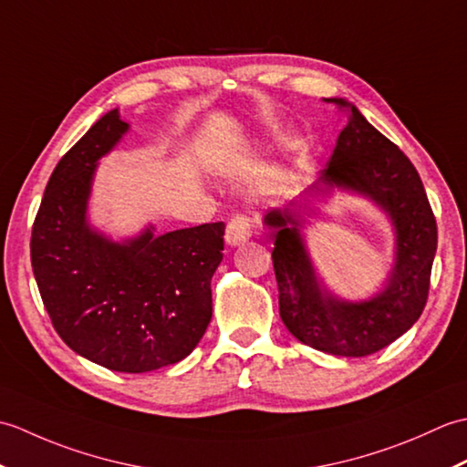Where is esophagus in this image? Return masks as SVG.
Segmentation results:
<instances>
[{
  "label": "esophagus",
  "instance_id": "34e87169",
  "mask_svg": "<svg viewBox=\"0 0 467 467\" xmlns=\"http://www.w3.org/2000/svg\"><path fill=\"white\" fill-rule=\"evenodd\" d=\"M253 234V224H251V218L244 216V214H236L233 216L231 221L226 224V244L231 246H239L244 241H249Z\"/></svg>",
  "mask_w": 467,
  "mask_h": 467
}]
</instances>
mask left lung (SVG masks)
Here are the masks:
<instances>
[{
  "label": "left lung",
  "mask_w": 467,
  "mask_h": 467,
  "mask_svg": "<svg viewBox=\"0 0 467 467\" xmlns=\"http://www.w3.org/2000/svg\"><path fill=\"white\" fill-rule=\"evenodd\" d=\"M325 102L349 116L329 162L295 201L271 208L263 223L275 241L279 311L289 333L317 351L365 357L393 343L420 319L430 293L438 226L410 158L345 98ZM335 187L369 197L396 233L394 269L384 289L365 302H345L326 289L300 234L302 202L328 195Z\"/></svg>",
  "instance_id": "8db88e82"
}]
</instances>
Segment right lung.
Listing matches in <instances>:
<instances>
[{
  "label": "right lung",
  "mask_w": 467,
  "mask_h": 467,
  "mask_svg": "<svg viewBox=\"0 0 467 467\" xmlns=\"http://www.w3.org/2000/svg\"><path fill=\"white\" fill-rule=\"evenodd\" d=\"M128 126L110 110L54 168L32 228L39 295L62 341L106 369L146 373L182 361L213 317L211 279L223 261L224 223L122 243L88 221L98 161Z\"/></svg>",
  "instance_id": "add662e5"
}]
</instances>
